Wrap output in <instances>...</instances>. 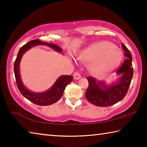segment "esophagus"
<instances>
[{
	"label": "esophagus",
	"instance_id": "34e87169",
	"mask_svg": "<svg viewBox=\"0 0 147 147\" xmlns=\"http://www.w3.org/2000/svg\"><path fill=\"white\" fill-rule=\"evenodd\" d=\"M74 78L75 80H79L80 78H81V75L78 73H75L74 74Z\"/></svg>",
	"mask_w": 147,
	"mask_h": 147
}]
</instances>
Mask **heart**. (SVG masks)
<instances>
[{"instance_id":"heart-1","label":"heart","mask_w":147,"mask_h":147,"mask_svg":"<svg viewBox=\"0 0 147 147\" xmlns=\"http://www.w3.org/2000/svg\"><path fill=\"white\" fill-rule=\"evenodd\" d=\"M123 58L121 49L106 41L91 45L78 55L80 61L89 63L88 70L94 75L104 74L113 70L121 63Z\"/></svg>"}]
</instances>
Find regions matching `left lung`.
<instances>
[{
	"label": "left lung",
	"mask_w": 147,
	"mask_h": 147,
	"mask_svg": "<svg viewBox=\"0 0 147 147\" xmlns=\"http://www.w3.org/2000/svg\"><path fill=\"white\" fill-rule=\"evenodd\" d=\"M126 57L122 65L117 71L119 78L111 84L88 77L89 86L86 91V97L89 102L99 107L113 105L123 100L126 96L133 77L132 57L129 50L121 44Z\"/></svg>",
	"instance_id": "left-lung-1"
}]
</instances>
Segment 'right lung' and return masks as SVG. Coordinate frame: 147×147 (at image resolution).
I'll list each match as a JSON object with an SVG mask.
<instances>
[{"label":"right lung","mask_w":147,"mask_h":147,"mask_svg":"<svg viewBox=\"0 0 147 147\" xmlns=\"http://www.w3.org/2000/svg\"><path fill=\"white\" fill-rule=\"evenodd\" d=\"M37 45H46L54 51L61 53L63 52L60 47L53 43H48L35 39L29 41L19 49L14 63V73L17 87L21 93L32 103L39 106H49L56 102L62 96L65 87L73 81V77L70 75H62L56 80L54 84L48 90L44 92H34L26 88L22 81L20 74V63L22 57L27 51Z\"/></svg>","instance_id":"add662e5"}]
</instances>
